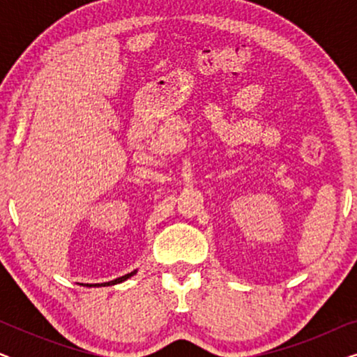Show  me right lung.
<instances>
[{
	"label": "right lung",
	"mask_w": 357,
	"mask_h": 357,
	"mask_svg": "<svg viewBox=\"0 0 357 357\" xmlns=\"http://www.w3.org/2000/svg\"><path fill=\"white\" fill-rule=\"evenodd\" d=\"M133 275H136V270H135V271H131V273H128V275L121 276V278H116V280H114V281H109V282H100V284H89V286H110V284H116V282H123V281H126V280H128V278H131Z\"/></svg>",
	"instance_id": "add662e5"
}]
</instances>
